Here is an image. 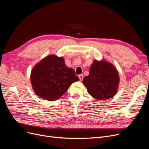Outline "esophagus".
<instances>
[{"label":"esophagus","instance_id":"esophagus-1","mask_svg":"<svg viewBox=\"0 0 149 149\" xmlns=\"http://www.w3.org/2000/svg\"><path fill=\"white\" fill-rule=\"evenodd\" d=\"M79 77L80 80V81H82V80H83V74H80V75H79Z\"/></svg>","mask_w":149,"mask_h":149}]
</instances>
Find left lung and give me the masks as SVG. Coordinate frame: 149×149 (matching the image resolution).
<instances>
[{
    "mask_svg": "<svg viewBox=\"0 0 149 149\" xmlns=\"http://www.w3.org/2000/svg\"><path fill=\"white\" fill-rule=\"evenodd\" d=\"M119 77L117 69L105 61L94 60L89 75L83 80L89 94L98 100L111 98L117 93Z\"/></svg>",
    "mask_w": 149,
    "mask_h": 149,
    "instance_id": "left-lung-1",
    "label": "left lung"
}]
</instances>
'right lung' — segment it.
<instances>
[{
    "label": "right lung",
    "instance_id": "add662e5",
    "mask_svg": "<svg viewBox=\"0 0 149 149\" xmlns=\"http://www.w3.org/2000/svg\"><path fill=\"white\" fill-rule=\"evenodd\" d=\"M30 79L36 95L49 101L60 98L71 84L79 80L75 70L66 66L63 58L54 55L36 64Z\"/></svg>",
    "mask_w": 149,
    "mask_h": 149
}]
</instances>
